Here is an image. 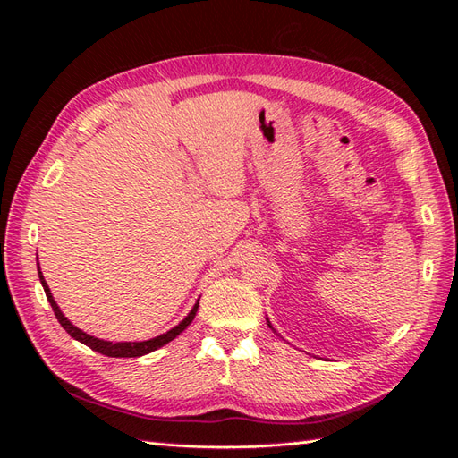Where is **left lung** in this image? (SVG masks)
I'll return each mask as SVG.
<instances>
[{
    "label": "left lung",
    "mask_w": 458,
    "mask_h": 458,
    "mask_svg": "<svg viewBox=\"0 0 458 458\" xmlns=\"http://www.w3.org/2000/svg\"><path fill=\"white\" fill-rule=\"evenodd\" d=\"M267 325H269V328H271V330H273V332H275V335H276V330H275V328H273V325H271V321H269V318H267ZM276 336H279V335H276Z\"/></svg>",
    "instance_id": "1"
}]
</instances>
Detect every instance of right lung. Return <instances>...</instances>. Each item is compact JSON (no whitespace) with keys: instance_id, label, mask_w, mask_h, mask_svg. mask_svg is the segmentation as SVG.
Wrapping results in <instances>:
<instances>
[{"instance_id":"1","label":"right lung","mask_w":458,"mask_h":458,"mask_svg":"<svg viewBox=\"0 0 458 458\" xmlns=\"http://www.w3.org/2000/svg\"><path fill=\"white\" fill-rule=\"evenodd\" d=\"M38 275H39V283H41V286H44L46 296H47L51 308L55 311V317L59 318L61 327L74 340L86 344L88 348H91L93 352H99V353L108 355V357H141V355H147L150 352L162 348V345H165V344L172 342L174 338H177L179 335H182V332L192 323V318H195V315L199 311V300H197V303H195V306H192V310L189 311V315L183 318L182 323L175 325L174 328H170L168 332H164V335H160L157 338L143 340V342H108V340H101V338H95V336L88 335V332L80 330L76 325H72L71 321H68V318L64 317V313L61 311V308L57 306V301H55L53 294H51V290H49V286H47V283L44 279V273H41V269H39V263H38Z\"/></svg>"}]
</instances>
